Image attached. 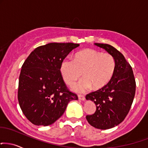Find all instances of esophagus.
Returning a JSON list of instances; mask_svg holds the SVG:
<instances>
[{"label": "esophagus", "instance_id": "obj_1", "mask_svg": "<svg viewBox=\"0 0 148 148\" xmlns=\"http://www.w3.org/2000/svg\"><path fill=\"white\" fill-rule=\"evenodd\" d=\"M78 97H79V100H81V101H85V96L82 95V94H79V95L78 96Z\"/></svg>", "mask_w": 148, "mask_h": 148}]
</instances>
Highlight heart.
<instances>
[{"instance_id":"b5f03b06","label":"heart","mask_w":148,"mask_h":148,"mask_svg":"<svg viewBox=\"0 0 148 148\" xmlns=\"http://www.w3.org/2000/svg\"><path fill=\"white\" fill-rule=\"evenodd\" d=\"M116 67L114 57L108 53L88 49L77 53L74 60L65 58L61 62L60 72L67 85H73L82 75L84 78L72 89L84 92L93 86L99 89L108 84L112 78Z\"/></svg>"}]
</instances>
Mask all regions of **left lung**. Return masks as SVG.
Listing matches in <instances>:
<instances>
[{"label": "left lung", "mask_w": 148, "mask_h": 148, "mask_svg": "<svg viewBox=\"0 0 148 148\" xmlns=\"http://www.w3.org/2000/svg\"><path fill=\"white\" fill-rule=\"evenodd\" d=\"M94 44L114 57L116 67L108 84L85 97L97 106L95 113L87 115L86 119L93 127L107 130L118 125L127 115L134 100L136 82L132 67L120 51L108 44Z\"/></svg>", "instance_id": "obj_1"}]
</instances>
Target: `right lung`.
Segmentation results:
<instances>
[{"label":"right lung","instance_id":"add662e5","mask_svg":"<svg viewBox=\"0 0 148 148\" xmlns=\"http://www.w3.org/2000/svg\"><path fill=\"white\" fill-rule=\"evenodd\" d=\"M79 44L50 42L36 47L25 60L18 81V100L23 113L36 125H51L69 102L78 100L60 72L61 62Z\"/></svg>","mask_w":148,"mask_h":148}]
</instances>
